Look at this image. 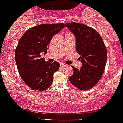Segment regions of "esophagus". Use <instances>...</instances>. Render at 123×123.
<instances>
[{"mask_svg":"<svg viewBox=\"0 0 123 123\" xmlns=\"http://www.w3.org/2000/svg\"><path fill=\"white\" fill-rule=\"evenodd\" d=\"M66 66H67V65H65V64H63V63L60 64V67H62V68H63V67H66Z\"/></svg>","mask_w":123,"mask_h":123,"instance_id":"obj_1","label":"esophagus"}]
</instances>
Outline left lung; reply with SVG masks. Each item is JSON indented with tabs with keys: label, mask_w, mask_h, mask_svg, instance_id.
I'll return each instance as SVG.
<instances>
[{
	"label": "left lung",
	"mask_w": 123,
	"mask_h": 123,
	"mask_svg": "<svg viewBox=\"0 0 123 123\" xmlns=\"http://www.w3.org/2000/svg\"><path fill=\"white\" fill-rule=\"evenodd\" d=\"M65 26L76 37V49L82 64L80 69L72 67L73 74L68 79L79 89L87 91L96 85L104 74L107 58L106 47L94 28L74 22Z\"/></svg>",
	"instance_id": "8db88e82"
}]
</instances>
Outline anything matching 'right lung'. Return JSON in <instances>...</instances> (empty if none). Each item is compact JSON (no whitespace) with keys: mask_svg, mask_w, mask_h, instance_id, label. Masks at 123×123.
Masks as SVG:
<instances>
[{"mask_svg":"<svg viewBox=\"0 0 123 123\" xmlns=\"http://www.w3.org/2000/svg\"><path fill=\"white\" fill-rule=\"evenodd\" d=\"M65 27V24H42L28 29L15 50V60L19 75L34 91L42 92L48 89L58 71L57 62L49 63L41 56L46 54L52 37Z\"/></svg>","mask_w":123,"mask_h":123,"instance_id":"1","label":"right lung"}]
</instances>
